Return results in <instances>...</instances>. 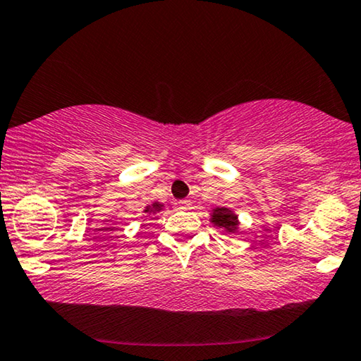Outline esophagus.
Instances as JSON below:
<instances>
[{"mask_svg":"<svg viewBox=\"0 0 361 361\" xmlns=\"http://www.w3.org/2000/svg\"><path fill=\"white\" fill-rule=\"evenodd\" d=\"M179 206H180V209L188 211V209H192V202H190V200H180Z\"/></svg>","mask_w":361,"mask_h":361,"instance_id":"1","label":"esophagus"}]
</instances>
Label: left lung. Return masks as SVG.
Returning <instances> with one entry per match:
<instances>
[{"mask_svg": "<svg viewBox=\"0 0 361 361\" xmlns=\"http://www.w3.org/2000/svg\"><path fill=\"white\" fill-rule=\"evenodd\" d=\"M209 222L212 227L222 230L228 235H236L241 232L240 228V219L238 214L233 209L227 208V206H217V208H212L209 211Z\"/></svg>", "mask_w": 361, "mask_h": 361, "instance_id": "8db88e82", "label": "left lung"}]
</instances>
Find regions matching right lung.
Wrapping results in <instances>:
<instances>
[{"label": "right lung", "mask_w": 361, "mask_h": 361, "mask_svg": "<svg viewBox=\"0 0 361 361\" xmlns=\"http://www.w3.org/2000/svg\"><path fill=\"white\" fill-rule=\"evenodd\" d=\"M161 211H164V204L163 203H159V202H152L150 204H147L145 208H144V214L142 216H145V217H149V219H153V217H155L158 212H161Z\"/></svg>", "instance_id": "right-lung-1"}]
</instances>
